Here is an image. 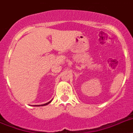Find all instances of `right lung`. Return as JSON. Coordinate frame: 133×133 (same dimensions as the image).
Masks as SVG:
<instances>
[{"label":"right lung","instance_id":"right-lung-1","mask_svg":"<svg viewBox=\"0 0 133 133\" xmlns=\"http://www.w3.org/2000/svg\"><path fill=\"white\" fill-rule=\"evenodd\" d=\"M51 101H49V102L46 103H45V104H43V105H37V106H45V105H48L50 103H51Z\"/></svg>","mask_w":133,"mask_h":133}]
</instances>
